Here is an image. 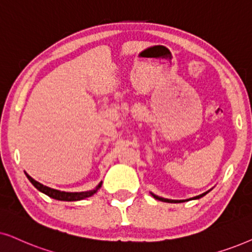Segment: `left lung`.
<instances>
[{"mask_svg": "<svg viewBox=\"0 0 252 252\" xmlns=\"http://www.w3.org/2000/svg\"><path fill=\"white\" fill-rule=\"evenodd\" d=\"M207 192H209V191H206V192H204V193H202V194H199V196L193 197V198H191V199H198V198H200V197L205 196V194H206ZM151 194H152V196H153L154 198H156V199H158V200H161V202H165V203H183V202H186V200H174V199L162 198V197L157 196V194H154V193H152V192H151ZM187 200H189V199H187Z\"/></svg>", "mask_w": 252, "mask_h": 252, "instance_id": "1", "label": "left lung"}]
</instances>
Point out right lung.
<instances>
[{"mask_svg": "<svg viewBox=\"0 0 252 252\" xmlns=\"http://www.w3.org/2000/svg\"><path fill=\"white\" fill-rule=\"evenodd\" d=\"M25 175L28 176L30 182H31L33 186L40 191V192L47 194V196H49L50 198H54L56 200H65V202H75V200H80V199L87 198V197H91L96 192V191H98V189L102 184V182H100L99 186L96 187L95 189L90 190V191H84V192H65V191H60V190L52 189V188L43 186V184L39 183L38 181L32 179L28 173H25Z\"/></svg>", "mask_w": 252, "mask_h": 252, "instance_id": "obj_1", "label": "right lung"}]
</instances>
